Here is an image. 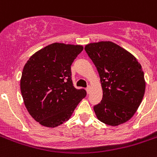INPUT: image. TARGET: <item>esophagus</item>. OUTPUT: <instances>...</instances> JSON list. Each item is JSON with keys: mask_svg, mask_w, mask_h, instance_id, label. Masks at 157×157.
<instances>
[{"mask_svg": "<svg viewBox=\"0 0 157 157\" xmlns=\"http://www.w3.org/2000/svg\"><path fill=\"white\" fill-rule=\"evenodd\" d=\"M90 90H91V86H88V87L86 88V92H87L88 94L90 93Z\"/></svg>", "mask_w": 157, "mask_h": 157, "instance_id": "obj_1", "label": "esophagus"}]
</instances>
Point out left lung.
<instances>
[{"mask_svg":"<svg viewBox=\"0 0 157 157\" xmlns=\"http://www.w3.org/2000/svg\"><path fill=\"white\" fill-rule=\"evenodd\" d=\"M85 50L100 76L102 100L94 107L101 122L118 126L131 119L140 105L146 83L133 55L109 41L89 43Z\"/></svg>","mask_w":157,"mask_h":157,"instance_id":"left-lung-1","label":"left lung"}]
</instances>
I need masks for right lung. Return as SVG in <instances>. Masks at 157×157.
I'll use <instances>...</instances> for the list:
<instances>
[{
    "label": "right lung",
    "mask_w": 157,
    "mask_h": 157,
    "mask_svg": "<svg viewBox=\"0 0 157 157\" xmlns=\"http://www.w3.org/2000/svg\"><path fill=\"white\" fill-rule=\"evenodd\" d=\"M83 51L81 45L55 43L35 52L21 74V93L25 108L42 126L56 127L72 116L86 96L72 81L71 65Z\"/></svg>",
    "instance_id": "add662e5"
}]
</instances>
